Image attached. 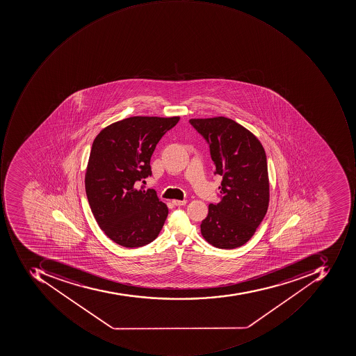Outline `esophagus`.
Wrapping results in <instances>:
<instances>
[{"instance_id": "34e87169", "label": "esophagus", "mask_w": 356, "mask_h": 356, "mask_svg": "<svg viewBox=\"0 0 356 356\" xmlns=\"http://www.w3.org/2000/svg\"><path fill=\"white\" fill-rule=\"evenodd\" d=\"M172 203L177 207H181V205L186 204L187 200H172Z\"/></svg>"}]
</instances>
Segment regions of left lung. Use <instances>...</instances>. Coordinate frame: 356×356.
<instances>
[{"mask_svg":"<svg viewBox=\"0 0 356 356\" xmlns=\"http://www.w3.org/2000/svg\"><path fill=\"white\" fill-rule=\"evenodd\" d=\"M189 123L209 142L215 173L222 177L220 201L209 205L201 234L217 248L243 246L262 222L270 203L264 149L254 134L225 116Z\"/></svg>","mask_w":356,"mask_h":356,"instance_id":"obj_1","label":"left lung"}]
</instances>
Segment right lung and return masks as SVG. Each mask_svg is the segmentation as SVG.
Returning a JSON list of instances; mask_svg holds the SVG:
<instances>
[{
  "mask_svg": "<svg viewBox=\"0 0 356 356\" xmlns=\"http://www.w3.org/2000/svg\"><path fill=\"white\" fill-rule=\"evenodd\" d=\"M179 116H131L110 124L94 139L86 170L88 204L99 228L126 248L153 242L168 207L153 189L136 183L152 175V154Z\"/></svg>",
  "mask_w": 356,
  "mask_h": 356,
  "instance_id": "add662e5",
  "label": "right lung"
}]
</instances>
